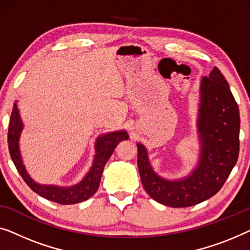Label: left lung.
Returning <instances> with one entry per match:
<instances>
[{
  "instance_id": "obj_1",
  "label": "left lung",
  "mask_w": 250,
  "mask_h": 250,
  "mask_svg": "<svg viewBox=\"0 0 250 250\" xmlns=\"http://www.w3.org/2000/svg\"><path fill=\"white\" fill-rule=\"evenodd\" d=\"M196 128L198 161L190 173L175 180L157 174L146 147L137 143L142 184L157 203L177 208L202 203L222 188L237 163L240 115L229 83L216 66L200 80Z\"/></svg>"
}]
</instances>
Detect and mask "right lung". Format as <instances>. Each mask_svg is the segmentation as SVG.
Listing matches in <instances>:
<instances>
[{"label": "right lung", "mask_w": 250, "mask_h": 250, "mask_svg": "<svg viewBox=\"0 0 250 250\" xmlns=\"http://www.w3.org/2000/svg\"><path fill=\"white\" fill-rule=\"evenodd\" d=\"M23 130V122L20 118L19 108L17 102L13 106L11 118L9 124L8 144L9 152L15 163L17 170L20 173L24 182L29 186L33 191L51 202L61 204V205H71V204L82 203L90 198L100 187V182L106 162L113 154L115 147L122 140L129 138L125 130H118L113 132H106L98 136L95 142V155L93 164L85 177L78 184L70 187H61L56 185H41L30 177L24 167L22 156L20 152V136Z\"/></svg>", "instance_id": "right-lung-1"}]
</instances>
